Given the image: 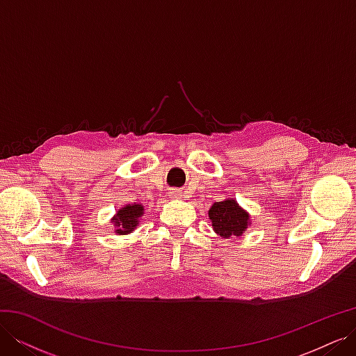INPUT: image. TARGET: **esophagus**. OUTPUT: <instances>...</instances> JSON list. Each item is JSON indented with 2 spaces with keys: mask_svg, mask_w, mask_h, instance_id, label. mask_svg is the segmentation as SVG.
Segmentation results:
<instances>
[{
  "mask_svg": "<svg viewBox=\"0 0 356 356\" xmlns=\"http://www.w3.org/2000/svg\"><path fill=\"white\" fill-rule=\"evenodd\" d=\"M169 196H170V197H179V196H181V191L177 190V188H172V190L169 191Z\"/></svg>",
  "mask_w": 356,
  "mask_h": 356,
  "instance_id": "obj_1",
  "label": "esophagus"
}]
</instances>
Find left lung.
<instances>
[{
  "mask_svg": "<svg viewBox=\"0 0 356 356\" xmlns=\"http://www.w3.org/2000/svg\"><path fill=\"white\" fill-rule=\"evenodd\" d=\"M208 213L213 232L224 239H232L234 236L239 238L246 232L248 225L251 224L250 215L239 207L234 199L215 202Z\"/></svg>",
  "mask_w": 356,
  "mask_h": 356,
  "instance_id": "obj_1",
  "label": "left lung"
}]
</instances>
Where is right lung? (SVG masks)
<instances>
[{
    "label": "right lung",
    "mask_w": 356,
    "mask_h": 356,
    "mask_svg": "<svg viewBox=\"0 0 356 356\" xmlns=\"http://www.w3.org/2000/svg\"><path fill=\"white\" fill-rule=\"evenodd\" d=\"M144 215V207L139 203L135 204H124L123 208L117 211V213L113 217L114 222V233L117 234H129L132 233L136 225L139 224V218Z\"/></svg>",
    "instance_id": "right-lung-1"
}]
</instances>
